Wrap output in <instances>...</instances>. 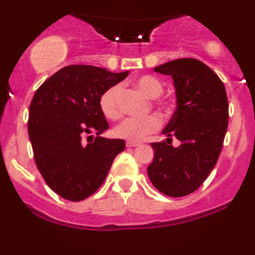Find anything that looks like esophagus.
<instances>
[{
  "label": "esophagus",
  "mask_w": 255,
  "mask_h": 255,
  "mask_svg": "<svg viewBox=\"0 0 255 255\" xmlns=\"http://www.w3.org/2000/svg\"><path fill=\"white\" fill-rule=\"evenodd\" d=\"M126 145H127V147H136V146H139L140 144H137V142H134V141H127L126 142Z\"/></svg>",
  "instance_id": "34e87169"
}]
</instances>
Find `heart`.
I'll list each match as a JSON object with an SVG mask.
<instances>
[{
	"label": "heart",
	"instance_id": "1",
	"mask_svg": "<svg viewBox=\"0 0 255 255\" xmlns=\"http://www.w3.org/2000/svg\"><path fill=\"white\" fill-rule=\"evenodd\" d=\"M133 85L141 91L146 97L154 99L159 97L163 92V84L159 79L152 75H142L133 80ZM121 85H113L99 98V108L107 119L118 120L121 116ZM162 125V121L157 115H148L142 119L128 118L119 124L114 129L118 137L128 141H141L146 136L156 131Z\"/></svg>",
	"mask_w": 255,
	"mask_h": 255
}]
</instances>
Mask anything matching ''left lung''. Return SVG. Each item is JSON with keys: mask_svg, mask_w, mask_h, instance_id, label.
<instances>
[{"mask_svg": "<svg viewBox=\"0 0 255 255\" xmlns=\"http://www.w3.org/2000/svg\"><path fill=\"white\" fill-rule=\"evenodd\" d=\"M153 71L174 80L176 109L163 129L165 141L151 144L147 174L160 193L184 197L203 184L221 154L229 119L227 92L218 75L195 58L169 61ZM171 136L180 146L171 145Z\"/></svg>", "mask_w": 255, "mask_h": 255, "instance_id": "left-lung-1", "label": "left lung"}]
</instances>
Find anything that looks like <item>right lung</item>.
Wrapping results in <instances>:
<instances>
[{"instance_id": "add662e5", "label": "right lung", "mask_w": 255, "mask_h": 255, "mask_svg": "<svg viewBox=\"0 0 255 255\" xmlns=\"http://www.w3.org/2000/svg\"><path fill=\"white\" fill-rule=\"evenodd\" d=\"M128 73L72 64L46 79L34 93L28 111L34 160L46 184L66 200L93 194L125 150V140L99 136L109 128L99 98Z\"/></svg>"}]
</instances>
